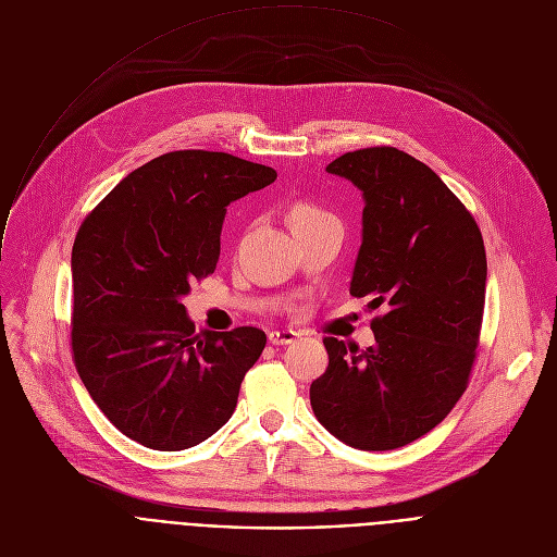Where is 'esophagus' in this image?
Wrapping results in <instances>:
<instances>
[{
    "instance_id": "1",
    "label": "esophagus",
    "mask_w": 557,
    "mask_h": 557,
    "mask_svg": "<svg viewBox=\"0 0 557 557\" xmlns=\"http://www.w3.org/2000/svg\"><path fill=\"white\" fill-rule=\"evenodd\" d=\"M299 335L295 331H271L269 333V344L273 346H286V344H293Z\"/></svg>"
}]
</instances>
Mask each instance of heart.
<instances>
[{"mask_svg": "<svg viewBox=\"0 0 557 557\" xmlns=\"http://www.w3.org/2000/svg\"><path fill=\"white\" fill-rule=\"evenodd\" d=\"M324 218H331V213L324 211L322 207L312 205V202H295L290 207V213H288V220H290L293 228L317 222V220H324Z\"/></svg>", "mask_w": 557, "mask_h": 557, "instance_id": "b5f03b06", "label": "heart"}]
</instances>
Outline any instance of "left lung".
<instances>
[{"label": "left lung", "instance_id": "left-lung-1", "mask_svg": "<svg viewBox=\"0 0 557 557\" xmlns=\"http://www.w3.org/2000/svg\"><path fill=\"white\" fill-rule=\"evenodd\" d=\"M363 191V240L350 295L385 306L366 350L324 337L312 412L342 443L385 451L436 428L469 383L481 342L487 256L451 189L396 147L348 151L326 168Z\"/></svg>", "mask_w": 557, "mask_h": 557}]
</instances>
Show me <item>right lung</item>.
Listing matches in <instances>:
<instances>
[{
  "instance_id": "right-lung-1",
  "label": "right lung",
  "mask_w": 557,
  "mask_h": 557,
  "mask_svg": "<svg viewBox=\"0 0 557 557\" xmlns=\"http://www.w3.org/2000/svg\"><path fill=\"white\" fill-rule=\"evenodd\" d=\"M275 178L224 151H170L127 174L78 226L72 359L127 438L181 451L231 419L267 335L196 333L181 297L215 271L226 205Z\"/></svg>"
}]
</instances>
